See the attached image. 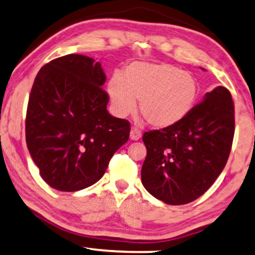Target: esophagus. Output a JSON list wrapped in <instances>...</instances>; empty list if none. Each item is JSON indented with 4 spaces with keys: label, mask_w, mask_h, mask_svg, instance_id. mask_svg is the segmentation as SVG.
Segmentation results:
<instances>
[{
    "label": "esophagus",
    "mask_w": 255,
    "mask_h": 255,
    "mask_svg": "<svg viewBox=\"0 0 255 255\" xmlns=\"http://www.w3.org/2000/svg\"><path fill=\"white\" fill-rule=\"evenodd\" d=\"M141 135H142V133H141L140 129H137V128H131L130 140L136 141V140H138V138H141Z\"/></svg>",
    "instance_id": "1"
}]
</instances>
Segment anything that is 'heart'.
I'll return each instance as SVG.
<instances>
[{"instance_id": "b5f03b06", "label": "heart", "mask_w": 255, "mask_h": 255, "mask_svg": "<svg viewBox=\"0 0 255 255\" xmlns=\"http://www.w3.org/2000/svg\"><path fill=\"white\" fill-rule=\"evenodd\" d=\"M198 82L192 74L167 63H133L124 76H115L108 83V94L119 115L135 111L155 128L178 124L191 111L198 96Z\"/></svg>"}]
</instances>
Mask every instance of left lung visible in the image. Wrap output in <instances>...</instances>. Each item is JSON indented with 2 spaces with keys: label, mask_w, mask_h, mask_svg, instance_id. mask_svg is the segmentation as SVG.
<instances>
[{
  "label": "left lung",
  "mask_w": 255,
  "mask_h": 255,
  "mask_svg": "<svg viewBox=\"0 0 255 255\" xmlns=\"http://www.w3.org/2000/svg\"><path fill=\"white\" fill-rule=\"evenodd\" d=\"M234 125L232 95L220 86L178 124L146 131L147 156L141 169L144 188L167 205L194 201L226 166Z\"/></svg>",
  "instance_id": "8db88e82"
}]
</instances>
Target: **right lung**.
I'll list each match as a JSON object with an SVG mask.
<instances>
[{"label": "right lung", "instance_id": "add662e5", "mask_svg": "<svg viewBox=\"0 0 255 255\" xmlns=\"http://www.w3.org/2000/svg\"><path fill=\"white\" fill-rule=\"evenodd\" d=\"M105 81L101 63L79 54L50 61L35 77L25 141L42 179L57 191L98 182L129 138V122L107 111Z\"/></svg>", "mask_w": 255, "mask_h": 255}]
</instances>
